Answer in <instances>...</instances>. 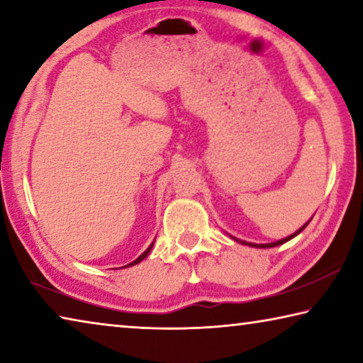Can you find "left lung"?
Instances as JSON below:
<instances>
[{"mask_svg":"<svg viewBox=\"0 0 363 363\" xmlns=\"http://www.w3.org/2000/svg\"><path fill=\"white\" fill-rule=\"evenodd\" d=\"M311 220V219H309ZM307 224H309V223H306L303 227H301V229L299 230H296V232H294V233H291V235L290 237H286V238H281V240H277V242H274V243H259V245H257V243H250V242H243V240H238V238H235V237H233V240H235V242H238V243H242V245H248V247H253V248H272V247H279V245H281V243H285V242H288V240H291V238L293 237H296L298 235V233L299 232H303L304 229H306V225Z\"/></svg>","mask_w":363,"mask_h":363,"instance_id":"1","label":"left lung"}]
</instances>
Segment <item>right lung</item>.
Returning <instances> with one entry per match:
<instances>
[{
  "instance_id": "add662e5",
  "label": "right lung",
  "mask_w": 363,
  "mask_h": 363,
  "mask_svg": "<svg viewBox=\"0 0 363 363\" xmlns=\"http://www.w3.org/2000/svg\"><path fill=\"white\" fill-rule=\"evenodd\" d=\"M152 247H153V243L150 245V247H149V248H147V250L144 251V253H143V255H140V256L138 257V259H134L133 262H130V264H128V266H134V264H139L140 261H143V259H144V257H147V255H149V253H150V250H152ZM128 266H125V267H128Z\"/></svg>"
}]
</instances>
